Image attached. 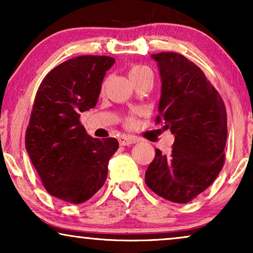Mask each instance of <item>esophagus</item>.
<instances>
[{
  "label": "esophagus",
  "mask_w": 253,
  "mask_h": 253,
  "mask_svg": "<svg viewBox=\"0 0 253 253\" xmlns=\"http://www.w3.org/2000/svg\"><path fill=\"white\" fill-rule=\"evenodd\" d=\"M138 139L136 137L132 136H126V134H123V136L119 137V143L121 146H126V145H132L134 143H137Z\"/></svg>",
  "instance_id": "1"
}]
</instances>
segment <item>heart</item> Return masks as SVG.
I'll list each match as a JSON object with an SVG mask.
<instances>
[{
  "label": "heart",
  "instance_id": "1",
  "mask_svg": "<svg viewBox=\"0 0 253 253\" xmlns=\"http://www.w3.org/2000/svg\"><path fill=\"white\" fill-rule=\"evenodd\" d=\"M148 72H151L150 69L145 67V65H132V67L129 69V77L131 81L133 82L136 81V79L140 78L141 76L148 74ZM127 124H129V126H132L133 120L132 119L127 120Z\"/></svg>",
  "mask_w": 253,
  "mask_h": 253
}]
</instances>
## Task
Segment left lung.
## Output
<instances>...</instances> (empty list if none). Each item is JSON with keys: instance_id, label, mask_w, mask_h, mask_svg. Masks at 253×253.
<instances>
[{"instance_id": "8db88e82", "label": "left lung", "mask_w": 253, "mask_h": 253, "mask_svg": "<svg viewBox=\"0 0 253 253\" xmlns=\"http://www.w3.org/2000/svg\"><path fill=\"white\" fill-rule=\"evenodd\" d=\"M161 77L157 122L175 136L170 155L155 150L145 172L152 191L185 204L209 188L224 162L227 113L219 92L200 68L177 53L153 54Z\"/></svg>"}]
</instances>
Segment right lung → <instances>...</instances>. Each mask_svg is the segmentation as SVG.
<instances>
[{
  "label": "right lung",
  "mask_w": 253,
  "mask_h": 253,
  "mask_svg": "<svg viewBox=\"0 0 253 253\" xmlns=\"http://www.w3.org/2000/svg\"><path fill=\"white\" fill-rule=\"evenodd\" d=\"M110 56L84 55L54 68L38 88L25 147L44 189L70 204L88 200L105 184L115 138H93L79 122L94 108Z\"/></svg>",
  "instance_id": "obj_1"
}]
</instances>
